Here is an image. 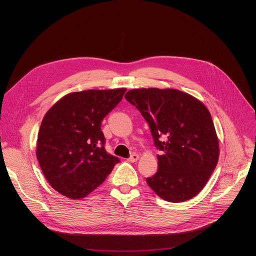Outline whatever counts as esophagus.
<instances>
[{"label": "esophagus", "instance_id": "34e87169", "mask_svg": "<svg viewBox=\"0 0 256 256\" xmlns=\"http://www.w3.org/2000/svg\"><path fill=\"white\" fill-rule=\"evenodd\" d=\"M138 160V154H132L130 156V158L128 159V162H136Z\"/></svg>", "mask_w": 256, "mask_h": 256}]
</instances>
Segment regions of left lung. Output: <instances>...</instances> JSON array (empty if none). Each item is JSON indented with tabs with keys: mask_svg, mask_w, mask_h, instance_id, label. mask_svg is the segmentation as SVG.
Masks as SVG:
<instances>
[{
	"mask_svg": "<svg viewBox=\"0 0 256 256\" xmlns=\"http://www.w3.org/2000/svg\"><path fill=\"white\" fill-rule=\"evenodd\" d=\"M124 97L147 120L161 152L158 171L146 178L149 186L170 202L196 196L218 159V142L208 108L176 89H134Z\"/></svg>",
	"mask_w": 256,
	"mask_h": 256,
	"instance_id": "obj_1",
	"label": "left lung"
}]
</instances>
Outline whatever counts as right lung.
Wrapping results in <instances>:
<instances>
[{"instance_id": "right-lung-1", "label": "right lung", "mask_w": 256, "mask_h": 256, "mask_svg": "<svg viewBox=\"0 0 256 256\" xmlns=\"http://www.w3.org/2000/svg\"><path fill=\"white\" fill-rule=\"evenodd\" d=\"M126 90H86L58 100L44 116L38 156L50 184L79 200L98 188L120 160L106 152L102 120L122 101Z\"/></svg>"}]
</instances>
